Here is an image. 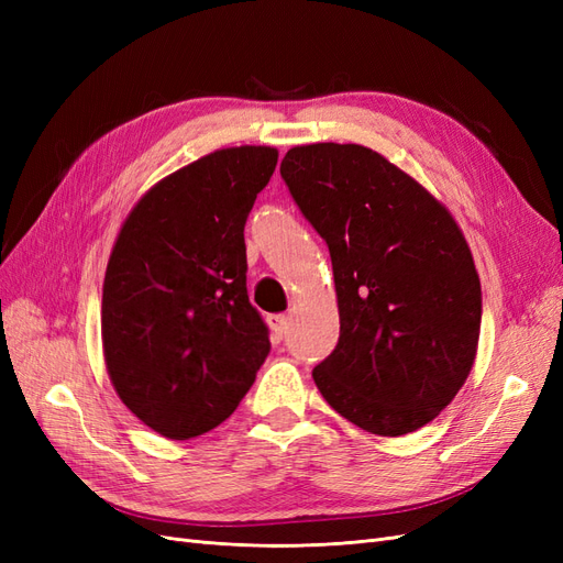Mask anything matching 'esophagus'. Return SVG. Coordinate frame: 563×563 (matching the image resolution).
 I'll use <instances>...</instances> for the list:
<instances>
[{
  "label": "esophagus",
  "mask_w": 563,
  "mask_h": 563,
  "mask_svg": "<svg viewBox=\"0 0 563 563\" xmlns=\"http://www.w3.org/2000/svg\"><path fill=\"white\" fill-rule=\"evenodd\" d=\"M267 323H269L272 333H275L277 338L286 335V329H288V317L286 314H272V317H267Z\"/></svg>",
  "instance_id": "34e87169"
}]
</instances>
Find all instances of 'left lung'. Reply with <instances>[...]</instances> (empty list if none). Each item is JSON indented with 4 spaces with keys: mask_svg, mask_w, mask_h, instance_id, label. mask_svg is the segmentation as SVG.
<instances>
[{
    "mask_svg": "<svg viewBox=\"0 0 563 563\" xmlns=\"http://www.w3.org/2000/svg\"><path fill=\"white\" fill-rule=\"evenodd\" d=\"M282 178L329 246L335 350L312 378L356 428L401 437L434 420L467 380L482 284L444 203L364 145H298Z\"/></svg>",
    "mask_w": 563,
    "mask_h": 563,
    "instance_id": "8db88e82",
    "label": "left lung"
}]
</instances>
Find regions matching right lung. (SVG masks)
Here are the masks:
<instances>
[{"instance_id":"obj_1","label":"right lung","mask_w":563,"mask_h":563,"mask_svg":"<svg viewBox=\"0 0 563 563\" xmlns=\"http://www.w3.org/2000/svg\"><path fill=\"white\" fill-rule=\"evenodd\" d=\"M277 157L265 145L216 150L159 180L117 234L100 314L108 376L166 439L228 420L269 354L246 294L244 225Z\"/></svg>"}]
</instances>
